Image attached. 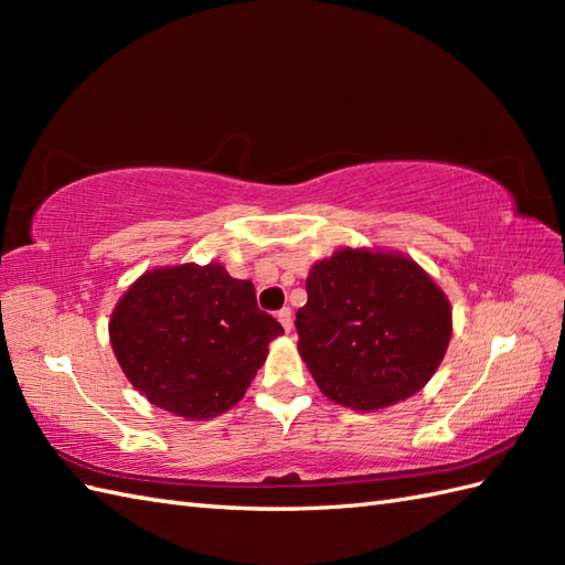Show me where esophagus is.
Masks as SVG:
<instances>
[{
  "instance_id": "obj_1",
  "label": "esophagus",
  "mask_w": 565,
  "mask_h": 565,
  "mask_svg": "<svg viewBox=\"0 0 565 565\" xmlns=\"http://www.w3.org/2000/svg\"><path fill=\"white\" fill-rule=\"evenodd\" d=\"M276 318H279V322L284 326V330L286 332H291V328H294V316H291V308H281V310H276Z\"/></svg>"
}]
</instances>
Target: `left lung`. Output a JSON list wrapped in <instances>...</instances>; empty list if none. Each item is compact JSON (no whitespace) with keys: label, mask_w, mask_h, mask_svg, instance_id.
Wrapping results in <instances>:
<instances>
[{"label":"left lung","mask_w":565,"mask_h":565,"mask_svg":"<svg viewBox=\"0 0 565 565\" xmlns=\"http://www.w3.org/2000/svg\"><path fill=\"white\" fill-rule=\"evenodd\" d=\"M296 313L298 352L320 391L354 411L417 393L451 340V308L413 259L340 249L318 262Z\"/></svg>","instance_id":"1"}]
</instances>
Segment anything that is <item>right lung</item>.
Masks as SVG:
<instances>
[{
  "label": "right lung",
  "instance_id": "right-lung-1",
  "mask_svg": "<svg viewBox=\"0 0 565 565\" xmlns=\"http://www.w3.org/2000/svg\"><path fill=\"white\" fill-rule=\"evenodd\" d=\"M284 328L257 306L255 286L221 264L142 274L118 301L111 347L146 398L186 419H209L243 398Z\"/></svg>",
  "mask_w": 565,
  "mask_h": 565
}]
</instances>
